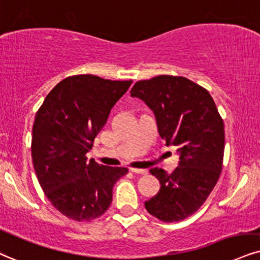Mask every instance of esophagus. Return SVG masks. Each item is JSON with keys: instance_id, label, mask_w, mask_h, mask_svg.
I'll return each instance as SVG.
<instances>
[{"instance_id": "34e87169", "label": "esophagus", "mask_w": 260, "mask_h": 260, "mask_svg": "<svg viewBox=\"0 0 260 260\" xmlns=\"http://www.w3.org/2000/svg\"><path fill=\"white\" fill-rule=\"evenodd\" d=\"M130 171L134 172V174H139V175H146L147 172H148L145 169H136V168H130Z\"/></svg>"}]
</instances>
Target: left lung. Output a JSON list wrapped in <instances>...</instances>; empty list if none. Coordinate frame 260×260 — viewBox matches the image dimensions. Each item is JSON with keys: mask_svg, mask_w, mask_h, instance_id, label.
<instances>
[{"mask_svg": "<svg viewBox=\"0 0 260 260\" xmlns=\"http://www.w3.org/2000/svg\"><path fill=\"white\" fill-rule=\"evenodd\" d=\"M154 112L166 146H176L178 166L172 174L152 169L160 190L146 210L161 222H178L197 212L218 182L223 168L224 123L212 96L185 77L156 76L131 89Z\"/></svg>", "mask_w": 260, "mask_h": 260, "instance_id": "1", "label": "left lung"}]
</instances>
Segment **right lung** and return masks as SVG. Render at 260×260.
Here are the masks:
<instances>
[{"instance_id": "add662e5", "label": "right lung", "mask_w": 260, "mask_h": 260, "mask_svg": "<svg viewBox=\"0 0 260 260\" xmlns=\"http://www.w3.org/2000/svg\"><path fill=\"white\" fill-rule=\"evenodd\" d=\"M131 83L94 75L67 77L37 111L31 142L34 168L48 200L67 218L90 222L104 214L115 182L127 174L126 168L88 160L86 153Z\"/></svg>"}]
</instances>
